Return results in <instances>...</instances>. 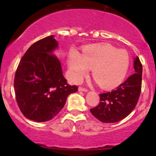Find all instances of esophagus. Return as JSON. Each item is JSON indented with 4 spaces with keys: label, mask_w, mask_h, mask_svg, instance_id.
Instances as JSON below:
<instances>
[{
    "label": "esophagus",
    "mask_w": 156,
    "mask_h": 156,
    "mask_svg": "<svg viewBox=\"0 0 156 156\" xmlns=\"http://www.w3.org/2000/svg\"><path fill=\"white\" fill-rule=\"evenodd\" d=\"M78 90H80V91H84V92H87L88 89H87V88L83 87H78Z\"/></svg>",
    "instance_id": "34e87169"
}]
</instances>
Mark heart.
I'll return each instance as SVG.
<instances>
[{"label":"heart","instance_id":"obj_1","mask_svg":"<svg viewBox=\"0 0 156 156\" xmlns=\"http://www.w3.org/2000/svg\"><path fill=\"white\" fill-rule=\"evenodd\" d=\"M130 65V56L127 50L108 44L87 47L80 56L72 52L69 56V69L72 80L78 81L92 69V76L99 86L112 88L124 80Z\"/></svg>","mask_w":156,"mask_h":156}]
</instances>
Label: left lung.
Segmentation results:
<instances>
[{"label": "left lung", "instance_id": "obj_1", "mask_svg": "<svg viewBox=\"0 0 156 156\" xmlns=\"http://www.w3.org/2000/svg\"><path fill=\"white\" fill-rule=\"evenodd\" d=\"M135 73L111 92L100 94V103L90 112L100 122L114 123L127 117L137 104L142 87L143 67L136 56L133 62Z\"/></svg>", "mask_w": 156, "mask_h": 156}]
</instances>
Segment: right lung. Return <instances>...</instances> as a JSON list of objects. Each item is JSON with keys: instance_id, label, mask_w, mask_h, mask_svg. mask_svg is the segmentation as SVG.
<instances>
[{"instance_id": "right-lung-1", "label": "right lung", "mask_w": 156, "mask_h": 156, "mask_svg": "<svg viewBox=\"0 0 156 156\" xmlns=\"http://www.w3.org/2000/svg\"><path fill=\"white\" fill-rule=\"evenodd\" d=\"M58 47L53 35L33 44L22 57L14 78L16 99L23 115L47 122L65 106L67 97L78 91L62 75L60 61L53 53Z\"/></svg>"}]
</instances>
